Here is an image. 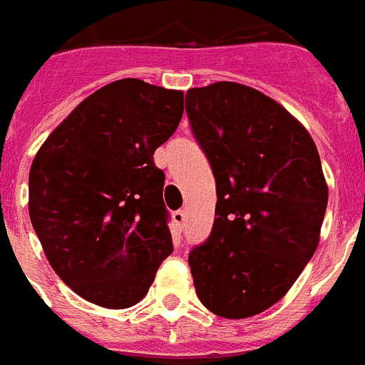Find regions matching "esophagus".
<instances>
[{"instance_id":"34e87169","label":"esophagus","mask_w":365,"mask_h":365,"mask_svg":"<svg viewBox=\"0 0 365 365\" xmlns=\"http://www.w3.org/2000/svg\"><path fill=\"white\" fill-rule=\"evenodd\" d=\"M173 221H174V227H176V229L182 232L183 223H185V213H183L182 210H180V212H174L173 213Z\"/></svg>"}]
</instances>
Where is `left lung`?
<instances>
[{"label":"left lung","mask_w":365,"mask_h":365,"mask_svg":"<svg viewBox=\"0 0 365 365\" xmlns=\"http://www.w3.org/2000/svg\"><path fill=\"white\" fill-rule=\"evenodd\" d=\"M185 110L217 191L212 234L189 253L198 300L223 319L259 315L319 245L328 204L321 157L306 127L250 86L191 88Z\"/></svg>","instance_id":"left-lung-1"}]
</instances>
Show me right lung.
I'll use <instances>...</instances> for the list:
<instances>
[{
	"mask_svg": "<svg viewBox=\"0 0 365 365\" xmlns=\"http://www.w3.org/2000/svg\"><path fill=\"white\" fill-rule=\"evenodd\" d=\"M182 114L183 91L115 80L86 97L31 163L29 219L44 255L96 306L138 304L173 253L153 153Z\"/></svg>",
	"mask_w": 365,
	"mask_h": 365,
	"instance_id": "1",
	"label": "right lung"
}]
</instances>
